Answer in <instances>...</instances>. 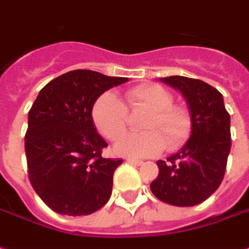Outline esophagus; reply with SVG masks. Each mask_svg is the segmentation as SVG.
Instances as JSON below:
<instances>
[{
	"mask_svg": "<svg viewBox=\"0 0 249 249\" xmlns=\"http://www.w3.org/2000/svg\"><path fill=\"white\" fill-rule=\"evenodd\" d=\"M126 162H128V163H131V165H136V166H140V165L143 163L142 160H133V158H126Z\"/></svg>",
	"mask_w": 249,
	"mask_h": 249,
	"instance_id": "1",
	"label": "esophagus"
}]
</instances>
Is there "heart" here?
<instances>
[{"instance_id": "b5f03b06", "label": "heart", "mask_w": 249, "mask_h": 249, "mask_svg": "<svg viewBox=\"0 0 249 249\" xmlns=\"http://www.w3.org/2000/svg\"><path fill=\"white\" fill-rule=\"evenodd\" d=\"M131 109H143L148 114L142 128L146 132L128 133L114 146L116 153L132 158H146L160 153L165 144L176 148L189 133L187 111L173 105V96L158 84H143L125 94ZM92 121L98 132L109 140H116L126 128V110L123 102L110 92L101 95L92 106Z\"/></svg>"}]
</instances>
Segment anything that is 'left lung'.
Segmentation results:
<instances>
[{
  "label": "left lung",
  "instance_id": "1",
  "mask_svg": "<svg viewBox=\"0 0 249 249\" xmlns=\"http://www.w3.org/2000/svg\"><path fill=\"white\" fill-rule=\"evenodd\" d=\"M160 82L178 89L191 116V136L167 160H158L160 174L150 188L160 200L189 207L204 202L224 178L231 153V116L224 96L207 83L184 77H160Z\"/></svg>",
  "mask_w": 249,
  "mask_h": 249
}]
</instances>
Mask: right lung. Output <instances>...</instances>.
<instances>
[{"instance_id":"right-lung-1","label":"right lung","mask_w":249,"mask_h":249,"mask_svg":"<svg viewBox=\"0 0 249 249\" xmlns=\"http://www.w3.org/2000/svg\"><path fill=\"white\" fill-rule=\"evenodd\" d=\"M128 82L76 69L47 83L28 111L25 157L35 192L64 215H89L110 199L113 174L123 160L103 158L92 106L105 91Z\"/></svg>"}]
</instances>
